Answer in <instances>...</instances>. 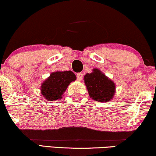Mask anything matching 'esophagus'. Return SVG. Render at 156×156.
<instances>
[{
  "instance_id": "1",
  "label": "esophagus",
  "mask_w": 156,
  "mask_h": 156,
  "mask_svg": "<svg viewBox=\"0 0 156 156\" xmlns=\"http://www.w3.org/2000/svg\"><path fill=\"white\" fill-rule=\"evenodd\" d=\"M82 78H83V74L82 73L76 74V79H77V80L81 81L82 80Z\"/></svg>"
}]
</instances>
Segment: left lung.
<instances>
[{"label":"left lung","instance_id":"obj_1","mask_svg":"<svg viewBox=\"0 0 156 156\" xmlns=\"http://www.w3.org/2000/svg\"><path fill=\"white\" fill-rule=\"evenodd\" d=\"M84 79L91 98L101 102H108L112 100L115 90L114 82L100 70L94 69L92 73L87 74Z\"/></svg>","mask_w":156,"mask_h":156}]
</instances>
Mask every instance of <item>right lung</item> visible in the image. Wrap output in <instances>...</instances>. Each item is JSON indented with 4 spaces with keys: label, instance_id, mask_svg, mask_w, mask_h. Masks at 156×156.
<instances>
[{
    "label": "right lung",
    "instance_id": "obj_1",
    "mask_svg": "<svg viewBox=\"0 0 156 156\" xmlns=\"http://www.w3.org/2000/svg\"><path fill=\"white\" fill-rule=\"evenodd\" d=\"M75 80V74L71 71L53 72L42 84L41 94L47 100H59L71 82Z\"/></svg>",
    "mask_w": 156,
    "mask_h": 156
}]
</instances>
